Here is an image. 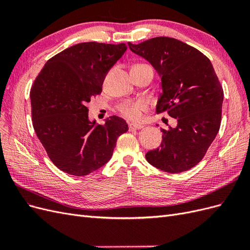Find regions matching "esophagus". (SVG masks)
I'll list each match as a JSON object with an SVG mask.
<instances>
[{"mask_svg": "<svg viewBox=\"0 0 250 250\" xmlns=\"http://www.w3.org/2000/svg\"><path fill=\"white\" fill-rule=\"evenodd\" d=\"M128 127H129V130H139V129H142V128H143L144 126L141 125V124L130 123L129 125H128Z\"/></svg>", "mask_w": 250, "mask_h": 250, "instance_id": "obj_1", "label": "esophagus"}]
</instances>
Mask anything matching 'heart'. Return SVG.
<instances>
[{"instance_id": "obj_1", "label": "heart", "mask_w": 250, "mask_h": 250, "mask_svg": "<svg viewBox=\"0 0 250 250\" xmlns=\"http://www.w3.org/2000/svg\"><path fill=\"white\" fill-rule=\"evenodd\" d=\"M132 67H151L148 64H135ZM119 111L121 115L130 121H138L142 118L143 111L148 108L146 101L137 100V101H124L119 105Z\"/></svg>"}]
</instances>
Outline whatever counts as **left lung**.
I'll return each mask as SVG.
<instances>
[{
  "label": "left lung",
  "mask_w": 250,
  "mask_h": 250,
  "mask_svg": "<svg viewBox=\"0 0 250 250\" xmlns=\"http://www.w3.org/2000/svg\"><path fill=\"white\" fill-rule=\"evenodd\" d=\"M130 50L153 65L162 76L157 113L177 120L175 128L162 129L161 146L146 153L155 168L179 173L195 167L220 129L223 88L213 64L200 51L172 37H154Z\"/></svg>",
  "instance_id": "8db88e82"
}]
</instances>
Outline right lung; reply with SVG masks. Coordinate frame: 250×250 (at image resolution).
Here are the masks:
<instances>
[{
    "mask_svg": "<svg viewBox=\"0 0 250 250\" xmlns=\"http://www.w3.org/2000/svg\"><path fill=\"white\" fill-rule=\"evenodd\" d=\"M125 43L81 42L58 53L43 65L30 90L37 138L58 169L85 176L106 164L125 120L112 116L103 125L88 121L90 98L100 95L105 76L123 56Z\"/></svg>",
    "mask_w": 250,
    "mask_h": 250,
    "instance_id": "1",
    "label": "right lung"
}]
</instances>
